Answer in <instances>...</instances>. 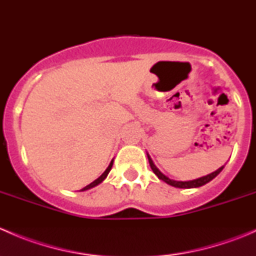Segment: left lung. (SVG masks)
<instances>
[{
    "mask_svg": "<svg viewBox=\"0 0 256 256\" xmlns=\"http://www.w3.org/2000/svg\"><path fill=\"white\" fill-rule=\"evenodd\" d=\"M147 158H148V162H150V166H151L152 171H154V174H156L157 177L160 178L161 180H164V182H166L167 184L172 186V187H176V188H198L200 187V186H204L207 184L208 182H210L213 178H216L218 176L219 174L222 172V170L224 168V166H222L220 168H218L216 171L212 172V174H207V176H203V177H200L197 178V180H171V178H168L166 176V174H162L161 171H160L158 168L156 167V164H154V161H152V158L150 157V154H147Z\"/></svg>",
    "mask_w": 256,
    "mask_h": 256,
    "instance_id": "obj_1",
    "label": "left lung"
}]
</instances>
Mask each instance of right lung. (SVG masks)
Wrapping results in <instances>:
<instances>
[{
	"instance_id": "1",
	"label": "right lung",
	"mask_w": 256,
	"mask_h": 256,
	"mask_svg": "<svg viewBox=\"0 0 256 256\" xmlns=\"http://www.w3.org/2000/svg\"><path fill=\"white\" fill-rule=\"evenodd\" d=\"M112 164H114V161H112L110 162V164H109V167H108L106 170H105V172L104 174H102V176H100L99 178H98V180H95L94 182H92L90 183V184H88L86 187H84L82 188V190H90V188H92V187H95V186H98V184H100V183L102 182V180H105V178L108 177V174H109V172H110V170H112Z\"/></svg>"
}]
</instances>
